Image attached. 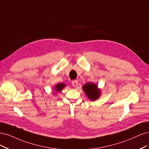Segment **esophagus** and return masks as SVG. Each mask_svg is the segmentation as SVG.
Returning a JSON list of instances; mask_svg holds the SVG:
<instances>
[{
  "label": "esophagus",
  "mask_w": 149,
  "mask_h": 149,
  "mask_svg": "<svg viewBox=\"0 0 149 149\" xmlns=\"http://www.w3.org/2000/svg\"><path fill=\"white\" fill-rule=\"evenodd\" d=\"M72 86H74V87H77L78 85H79V81L78 80H74L72 81Z\"/></svg>",
  "instance_id": "1"
}]
</instances>
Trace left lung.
Wrapping results in <instances>:
<instances>
[{
	"instance_id": "8db88e82",
	"label": "left lung",
	"mask_w": 149,
	"mask_h": 149,
	"mask_svg": "<svg viewBox=\"0 0 149 149\" xmlns=\"http://www.w3.org/2000/svg\"><path fill=\"white\" fill-rule=\"evenodd\" d=\"M83 90L86 96L90 101H94L100 97L101 95V90L99 88L97 84L88 82L83 86Z\"/></svg>"
}]
</instances>
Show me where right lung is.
<instances>
[{
  "label": "right lung",
  "mask_w": 149,
  "mask_h": 149,
  "mask_svg": "<svg viewBox=\"0 0 149 149\" xmlns=\"http://www.w3.org/2000/svg\"><path fill=\"white\" fill-rule=\"evenodd\" d=\"M65 86V84L64 83H60V84H58L57 85H54V91H53V94H56V93H59L64 88Z\"/></svg>",
  "instance_id": "add662e5"
}]
</instances>
